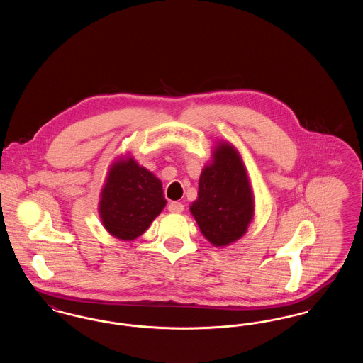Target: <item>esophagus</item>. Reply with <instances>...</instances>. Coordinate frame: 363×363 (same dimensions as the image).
Returning a JSON list of instances; mask_svg holds the SVG:
<instances>
[{"label": "esophagus", "mask_w": 363, "mask_h": 363, "mask_svg": "<svg viewBox=\"0 0 363 363\" xmlns=\"http://www.w3.org/2000/svg\"><path fill=\"white\" fill-rule=\"evenodd\" d=\"M169 211L174 212V213H181V212H184V206L178 201H172L169 204Z\"/></svg>", "instance_id": "esophagus-1"}]
</instances>
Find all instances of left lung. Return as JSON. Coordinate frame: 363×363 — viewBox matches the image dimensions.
Instances as JSON below:
<instances>
[{
  "mask_svg": "<svg viewBox=\"0 0 363 363\" xmlns=\"http://www.w3.org/2000/svg\"><path fill=\"white\" fill-rule=\"evenodd\" d=\"M189 209L201 234L216 247L246 234L255 216V196L241 154L228 141L220 140L213 147Z\"/></svg>",
  "mask_w": 363,
  "mask_h": 363,
  "instance_id": "obj_1",
  "label": "left lung"
}]
</instances>
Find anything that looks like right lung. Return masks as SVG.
Here are the masks:
<instances>
[{
    "instance_id": "1",
    "label": "right lung",
    "mask_w": 363,
    "mask_h": 363,
    "mask_svg": "<svg viewBox=\"0 0 363 363\" xmlns=\"http://www.w3.org/2000/svg\"><path fill=\"white\" fill-rule=\"evenodd\" d=\"M99 199L102 225L121 241H133L144 234L167 204L162 181L132 156L113 162Z\"/></svg>"
}]
</instances>
